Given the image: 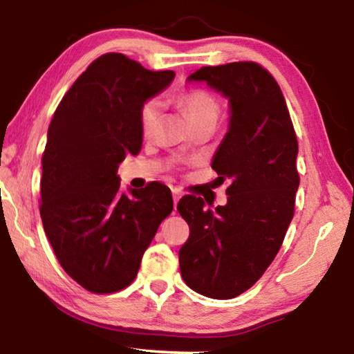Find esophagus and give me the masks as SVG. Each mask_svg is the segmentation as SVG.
Here are the masks:
<instances>
[{"mask_svg": "<svg viewBox=\"0 0 354 354\" xmlns=\"http://www.w3.org/2000/svg\"><path fill=\"white\" fill-rule=\"evenodd\" d=\"M171 194H173V203H175V207H176L179 198H181V192H179L178 189H173Z\"/></svg>", "mask_w": 354, "mask_h": 354, "instance_id": "obj_1", "label": "esophagus"}]
</instances>
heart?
Segmentation results:
<instances>
[{
  "label": "heart",
  "mask_w": 354,
  "mask_h": 354,
  "mask_svg": "<svg viewBox=\"0 0 354 354\" xmlns=\"http://www.w3.org/2000/svg\"><path fill=\"white\" fill-rule=\"evenodd\" d=\"M185 112L189 113L192 124L198 127L203 123H217L220 115V104L212 93L206 91H189L179 97ZM160 115H162V101L159 98H149L140 106V128L143 136H151L158 128Z\"/></svg>",
  "instance_id": "1"
}]
</instances>
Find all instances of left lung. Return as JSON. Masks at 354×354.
<instances>
[{"mask_svg": "<svg viewBox=\"0 0 354 354\" xmlns=\"http://www.w3.org/2000/svg\"><path fill=\"white\" fill-rule=\"evenodd\" d=\"M192 81L230 101L227 133L212 158L215 181L230 185L227 203L214 211L201 196L179 200L190 227L179 268L192 290L230 299L262 277L283 245L299 185L298 142L283 92L259 64L201 67Z\"/></svg>", "mask_w": 354, "mask_h": 354, "instance_id": "1", "label": "left lung"}]
</instances>
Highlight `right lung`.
<instances>
[{
    "mask_svg": "<svg viewBox=\"0 0 354 354\" xmlns=\"http://www.w3.org/2000/svg\"><path fill=\"white\" fill-rule=\"evenodd\" d=\"M175 71H151L120 53L88 65L48 128L40 217L59 263L84 289L112 293L133 283L142 256L173 211L160 183L120 190L118 165L142 148L140 106Z\"/></svg>",
    "mask_w": 354,
    "mask_h": 354,
    "instance_id": "add662e5",
    "label": "right lung"
}]
</instances>
